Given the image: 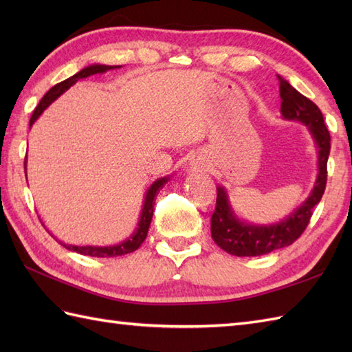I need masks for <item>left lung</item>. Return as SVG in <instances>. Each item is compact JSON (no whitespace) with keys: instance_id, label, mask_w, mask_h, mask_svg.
<instances>
[{"instance_id":"8db88e82","label":"left lung","mask_w":352,"mask_h":352,"mask_svg":"<svg viewBox=\"0 0 352 352\" xmlns=\"http://www.w3.org/2000/svg\"><path fill=\"white\" fill-rule=\"evenodd\" d=\"M281 113L287 119H296L309 126L319 148V174L311 195L305 203L296 208L287 219L276 226H250L239 221L228 204L223 188H218L216 207L212 214L210 228L216 245L231 256L252 257L263 256L275 250L294 243L307 228L313 208L322 198L327 186V162L330 155V131L325 126L322 111L307 96L292 87L286 80L278 77Z\"/></svg>"}]
</instances>
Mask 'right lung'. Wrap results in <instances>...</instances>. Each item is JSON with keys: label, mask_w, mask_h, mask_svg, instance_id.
I'll return each mask as SVG.
<instances>
[{"label": "right lung", "mask_w": 352, "mask_h": 352, "mask_svg": "<svg viewBox=\"0 0 352 352\" xmlns=\"http://www.w3.org/2000/svg\"><path fill=\"white\" fill-rule=\"evenodd\" d=\"M119 68V66H107V65H94V66H87V68L81 69L80 72H77L76 76H72L69 78H66L65 81H60L56 86H52L50 91L43 95V98L37 104L32 118H30V126L33 125V122L36 121L42 111L47 109L50 104L54 101L58 95H62L66 89H69L74 83H77L80 78H86L89 76H94V74H101L106 72L109 69H115ZM25 166V163H24ZM168 178H160V180L154 182V184L149 188L146 197H145V204L144 208H142V214H140V221L138 230L126 239L125 242L115 245V246H71V245H63L66 248L71 251H76L80 254H85V256H91V257H118V256H124V254H129L136 251L139 246L142 245V242L145 241V237L148 234V228L149 223H151L153 219V213H154V203H155V197L159 195L160 189L166 184Z\"/></svg>", "instance_id": "obj_1"}]
</instances>
